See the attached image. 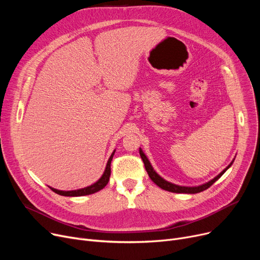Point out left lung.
Listing matches in <instances>:
<instances>
[{
  "label": "left lung",
  "instance_id": "obj_1",
  "mask_svg": "<svg viewBox=\"0 0 260 260\" xmlns=\"http://www.w3.org/2000/svg\"><path fill=\"white\" fill-rule=\"evenodd\" d=\"M139 153H140V156H141V158H142V160L144 162L145 170H146V172H147V174L149 176V178L153 180V182H155L162 189L169 190V192H172V193H184V194H196V193H200V192H202V190L209 188L214 182H216L218 179L220 178V177L226 172V170L229 168H231V166L233 165V162L235 160V159H233V161H232L230 165L219 175H217L214 179L208 181L207 183H203V184L198 185V186H181V185L175 184V183H172V182H170V181H168L166 179H163L162 177L154 170V168L151 165V162H149L148 158L143 153L141 147L139 148Z\"/></svg>",
  "mask_w": 260,
  "mask_h": 260
}]
</instances>
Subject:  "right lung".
Listing matches in <instances>:
<instances>
[{
	"instance_id": "1",
	"label": "right lung",
	"mask_w": 260,
	"mask_h": 260,
	"mask_svg": "<svg viewBox=\"0 0 260 260\" xmlns=\"http://www.w3.org/2000/svg\"><path fill=\"white\" fill-rule=\"evenodd\" d=\"M116 152L115 151L112 153L111 157H109L107 163H106V167L104 170L103 175L100 177V179L98 181H95L94 183H92L91 185H88L86 187L83 188H79V189H74V190H61V189H57V188H53L51 186H49V188H51L54 193H57L61 196H70V197H80V196H86V195H90L93 193H97L99 190H101L103 187L106 186V184L109 181V177H111V162L112 159L114 157V154Z\"/></svg>"
}]
</instances>
